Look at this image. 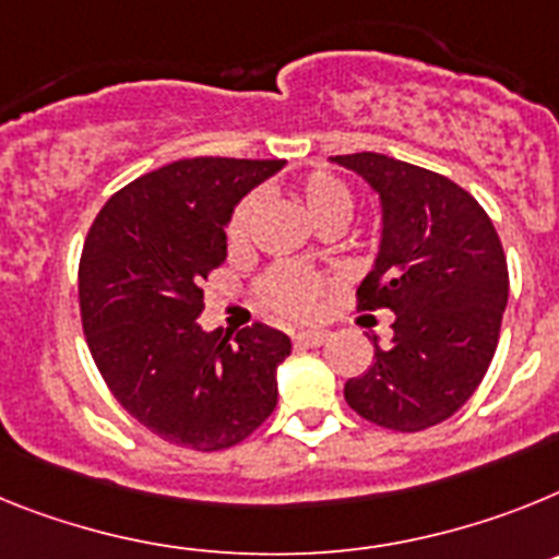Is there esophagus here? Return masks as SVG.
I'll return each instance as SVG.
<instances>
[{
    "instance_id": "obj_1",
    "label": "esophagus",
    "mask_w": 559,
    "mask_h": 559,
    "mask_svg": "<svg viewBox=\"0 0 559 559\" xmlns=\"http://www.w3.org/2000/svg\"><path fill=\"white\" fill-rule=\"evenodd\" d=\"M293 340H295V346L318 348V346H323V343H326L329 332H326V329H309V332H295Z\"/></svg>"
}]
</instances>
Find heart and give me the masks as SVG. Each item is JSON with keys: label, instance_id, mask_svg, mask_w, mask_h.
<instances>
[{"label": "heart", "instance_id": "1", "mask_svg": "<svg viewBox=\"0 0 559 559\" xmlns=\"http://www.w3.org/2000/svg\"><path fill=\"white\" fill-rule=\"evenodd\" d=\"M298 197L314 227L332 219H352L354 193L337 177H332V174L318 171L304 179ZM261 205H264L261 193H247L239 205H236V211L230 216V225H227V245H230V250H245V247H250ZM320 289H323V281L312 270H304V266H275V270H270L261 278L259 298L275 314H284V318H307L318 307Z\"/></svg>", "mask_w": 559, "mask_h": 559}]
</instances>
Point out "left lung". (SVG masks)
<instances>
[{
  "instance_id": "1",
  "label": "left lung",
  "mask_w": 559,
  "mask_h": 559,
  "mask_svg": "<svg viewBox=\"0 0 559 559\" xmlns=\"http://www.w3.org/2000/svg\"><path fill=\"white\" fill-rule=\"evenodd\" d=\"M380 197V250L360 307L394 312V340L346 382L352 411L416 433L450 419L492 362L509 298L507 255L484 207L453 179L385 154L329 157Z\"/></svg>"
}]
</instances>
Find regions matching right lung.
Segmentation results:
<instances>
[{"label":"right lung","mask_w":559,"mask_h":559,"mask_svg":"<svg viewBox=\"0 0 559 559\" xmlns=\"http://www.w3.org/2000/svg\"><path fill=\"white\" fill-rule=\"evenodd\" d=\"M284 159L193 157L126 186L100 207L78 266L86 343L115 400L159 439L225 450L278 402L293 343L264 323L205 332L202 281L225 264L230 216Z\"/></svg>","instance_id":"obj_1"}]
</instances>
